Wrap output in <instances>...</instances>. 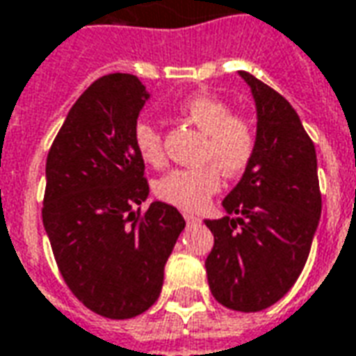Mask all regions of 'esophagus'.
Instances as JSON below:
<instances>
[{"label": "esophagus", "instance_id": "esophagus-1", "mask_svg": "<svg viewBox=\"0 0 356 356\" xmlns=\"http://www.w3.org/2000/svg\"><path fill=\"white\" fill-rule=\"evenodd\" d=\"M184 219H186V222H188V225H193V222H200V219H197L195 215H190V213H186V215H184Z\"/></svg>", "mask_w": 356, "mask_h": 356}]
</instances>
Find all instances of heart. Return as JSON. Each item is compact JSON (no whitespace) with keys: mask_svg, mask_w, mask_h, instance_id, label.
<instances>
[{"mask_svg":"<svg viewBox=\"0 0 356 356\" xmlns=\"http://www.w3.org/2000/svg\"><path fill=\"white\" fill-rule=\"evenodd\" d=\"M178 114L202 129L205 141L202 161L209 163L193 168H174L154 184V193L161 202L182 211L203 209L219 192L220 172L240 176L246 172L257 149V131L248 118L232 114L225 100L211 95H193L178 104ZM134 147L139 159L149 166L164 163V145L161 129L149 120L134 124Z\"/></svg>","mask_w":356,"mask_h":356,"instance_id":"b5f03b06","label":"heart"}]
</instances>
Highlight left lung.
<instances>
[{"mask_svg": "<svg viewBox=\"0 0 356 356\" xmlns=\"http://www.w3.org/2000/svg\"><path fill=\"white\" fill-rule=\"evenodd\" d=\"M240 75L256 99L257 149L222 202L229 215L205 220L215 236L205 269L217 302L259 312L281 300L302 273L322 193L316 149L295 108L264 81Z\"/></svg>", "mask_w": 356, "mask_h": 356, "instance_id": "left-lung-1", "label": "left lung"}]
</instances>
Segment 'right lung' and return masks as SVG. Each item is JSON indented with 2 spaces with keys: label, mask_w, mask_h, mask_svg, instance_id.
<instances>
[{
  "label": "right lung",
  "mask_w": 356,
  "mask_h": 356,
  "mask_svg": "<svg viewBox=\"0 0 356 356\" xmlns=\"http://www.w3.org/2000/svg\"><path fill=\"white\" fill-rule=\"evenodd\" d=\"M149 99L136 75L97 79L71 106L46 159L42 222L61 277L99 316L127 320L154 305L164 264L186 227L153 202L134 124Z\"/></svg>",
  "instance_id": "1"
}]
</instances>
